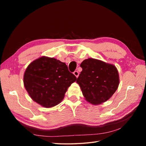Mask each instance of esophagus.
I'll return each mask as SVG.
<instances>
[{"label":"esophagus","instance_id":"1","mask_svg":"<svg viewBox=\"0 0 146 146\" xmlns=\"http://www.w3.org/2000/svg\"><path fill=\"white\" fill-rule=\"evenodd\" d=\"M74 76L77 78L79 76V72L77 71V70H76V71L74 72Z\"/></svg>","mask_w":146,"mask_h":146}]
</instances>
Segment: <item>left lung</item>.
I'll list each match as a JSON object with an SVG mask.
<instances>
[{
    "mask_svg": "<svg viewBox=\"0 0 146 146\" xmlns=\"http://www.w3.org/2000/svg\"><path fill=\"white\" fill-rule=\"evenodd\" d=\"M82 71L77 78L86 101L99 105L108 100L117 90L119 74L115 66L94 58L83 61Z\"/></svg>",
    "mask_w": 146,
    "mask_h": 146,
    "instance_id": "8db88e82",
    "label": "left lung"
}]
</instances>
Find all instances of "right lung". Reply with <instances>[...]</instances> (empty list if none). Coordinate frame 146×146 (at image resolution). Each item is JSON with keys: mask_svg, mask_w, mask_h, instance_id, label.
Returning <instances> with one entry per match:
<instances>
[{"mask_svg": "<svg viewBox=\"0 0 146 146\" xmlns=\"http://www.w3.org/2000/svg\"><path fill=\"white\" fill-rule=\"evenodd\" d=\"M76 80L64 63L47 56L31 63L24 75V85L30 98L45 108L60 104Z\"/></svg>", "mask_w": 146, "mask_h": 146, "instance_id": "add662e5", "label": "right lung"}]
</instances>
